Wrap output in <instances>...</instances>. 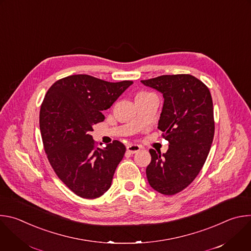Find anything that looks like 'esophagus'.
<instances>
[{"instance_id":"34e87169","label":"esophagus","mask_w":251,"mask_h":251,"mask_svg":"<svg viewBox=\"0 0 251 251\" xmlns=\"http://www.w3.org/2000/svg\"><path fill=\"white\" fill-rule=\"evenodd\" d=\"M140 150H141V147L139 145H136V144H130V145L127 146V151L131 154L138 153Z\"/></svg>"}]
</instances>
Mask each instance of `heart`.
<instances>
[{
	"label": "heart",
	"mask_w": 251,
	"mask_h": 251,
	"mask_svg": "<svg viewBox=\"0 0 251 251\" xmlns=\"http://www.w3.org/2000/svg\"><path fill=\"white\" fill-rule=\"evenodd\" d=\"M153 95H155V94L152 93V92H149V91H140V92L137 93L136 99H138V98H145V97H149V96H153Z\"/></svg>",
	"instance_id": "heart-1"
}]
</instances>
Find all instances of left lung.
Listing matches in <instances>:
<instances>
[{
	"label": "left lung",
	"instance_id": "8db88e82",
	"mask_svg": "<svg viewBox=\"0 0 251 251\" xmlns=\"http://www.w3.org/2000/svg\"><path fill=\"white\" fill-rule=\"evenodd\" d=\"M141 82L163 94L158 129L170 144L165 154L150 149L148 182L158 193L176 195L195 180L209 153L214 135L211 95L203 82L190 75H161Z\"/></svg>",
	"mask_w": 251,
	"mask_h": 251
}]
</instances>
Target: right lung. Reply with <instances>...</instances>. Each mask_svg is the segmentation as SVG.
<instances>
[{
    "mask_svg": "<svg viewBox=\"0 0 251 251\" xmlns=\"http://www.w3.org/2000/svg\"><path fill=\"white\" fill-rule=\"evenodd\" d=\"M132 83L75 75L55 81L45 96L40 111L45 151L60 181L80 198H99L111 186L126 147L115 140L97 148L89 133Z\"/></svg>",
    "mask_w": 251,
    "mask_h": 251,
    "instance_id": "obj_1",
    "label": "right lung"
}]
</instances>
